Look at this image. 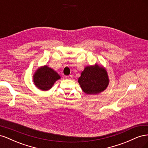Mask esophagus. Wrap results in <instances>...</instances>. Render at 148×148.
I'll return each mask as SVG.
<instances>
[{"mask_svg": "<svg viewBox=\"0 0 148 148\" xmlns=\"http://www.w3.org/2000/svg\"><path fill=\"white\" fill-rule=\"evenodd\" d=\"M65 78H66V79H71V78H72V75L66 76V77H65Z\"/></svg>", "mask_w": 148, "mask_h": 148, "instance_id": "34e87169", "label": "esophagus"}]
</instances>
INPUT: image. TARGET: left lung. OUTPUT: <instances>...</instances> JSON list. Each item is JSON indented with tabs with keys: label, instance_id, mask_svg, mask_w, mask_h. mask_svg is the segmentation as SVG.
I'll use <instances>...</instances> for the list:
<instances>
[{
	"label": "left lung",
	"instance_id": "obj_1",
	"mask_svg": "<svg viewBox=\"0 0 148 148\" xmlns=\"http://www.w3.org/2000/svg\"><path fill=\"white\" fill-rule=\"evenodd\" d=\"M78 83L86 95H97L108 86L109 79L104 67L95 64L85 67L78 78Z\"/></svg>",
	"mask_w": 148,
	"mask_h": 148
}]
</instances>
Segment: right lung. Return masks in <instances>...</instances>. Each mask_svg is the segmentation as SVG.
Wrapping results in <instances>:
<instances>
[{
	"mask_svg": "<svg viewBox=\"0 0 148 148\" xmlns=\"http://www.w3.org/2000/svg\"><path fill=\"white\" fill-rule=\"evenodd\" d=\"M60 78V75L47 65L40 67L33 75L35 86L42 91L49 90L57 80Z\"/></svg>",
	"mask_w": 148,
	"mask_h": 148,
	"instance_id": "add662e5",
	"label": "right lung"
}]
</instances>
